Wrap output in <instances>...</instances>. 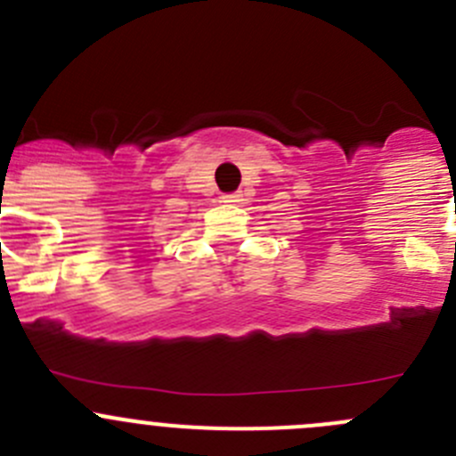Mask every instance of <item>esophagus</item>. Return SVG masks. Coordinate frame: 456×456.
Masks as SVG:
<instances>
[{
    "instance_id": "34e87169",
    "label": "esophagus",
    "mask_w": 456,
    "mask_h": 456,
    "mask_svg": "<svg viewBox=\"0 0 456 456\" xmlns=\"http://www.w3.org/2000/svg\"><path fill=\"white\" fill-rule=\"evenodd\" d=\"M224 202H233V205H238V202H242V193L240 191L227 193V196H224Z\"/></svg>"
}]
</instances>
